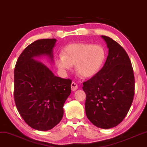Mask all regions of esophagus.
<instances>
[{
  "label": "esophagus",
  "instance_id": "esophagus-1",
  "mask_svg": "<svg viewBox=\"0 0 147 147\" xmlns=\"http://www.w3.org/2000/svg\"><path fill=\"white\" fill-rule=\"evenodd\" d=\"M78 89V85L75 82L71 83V90L72 91H76Z\"/></svg>",
  "mask_w": 147,
  "mask_h": 147
}]
</instances>
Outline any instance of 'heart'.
<instances>
[{
    "instance_id": "b5f03b06",
    "label": "heart",
    "mask_w": 147,
    "mask_h": 147,
    "mask_svg": "<svg viewBox=\"0 0 147 147\" xmlns=\"http://www.w3.org/2000/svg\"><path fill=\"white\" fill-rule=\"evenodd\" d=\"M107 57L105 47L100 45L72 43L66 45L63 53L55 58V64L62 73H66L75 64V70L84 78L92 77L103 66Z\"/></svg>"
}]
</instances>
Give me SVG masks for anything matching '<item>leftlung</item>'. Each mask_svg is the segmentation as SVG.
<instances>
[{"label":"left lung","mask_w":147,"mask_h":147,"mask_svg":"<svg viewBox=\"0 0 147 147\" xmlns=\"http://www.w3.org/2000/svg\"><path fill=\"white\" fill-rule=\"evenodd\" d=\"M109 54L102 69L83 82L85 113L96 127L109 129L119 125L132 104L135 80L131 61L118 42L102 36Z\"/></svg>","instance_id":"left-lung-1"}]
</instances>
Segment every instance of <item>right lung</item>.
I'll use <instances>...</instances> for the list:
<instances>
[{"label": "right lung", "mask_w": 147, "mask_h": 147, "mask_svg": "<svg viewBox=\"0 0 147 147\" xmlns=\"http://www.w3.org/2000/svg\"><path fill=\"white\" fill-rule=\"evenodd\" d=\"M56 39H40L29 45L18 57L14 70V100L24 121L33 129L47 131L60 122L63 107L71 93L72 81L56 77L34 60L47 55L53 61Z\"/></svg>", "instance_id": "obj_1"}]
</instances>
